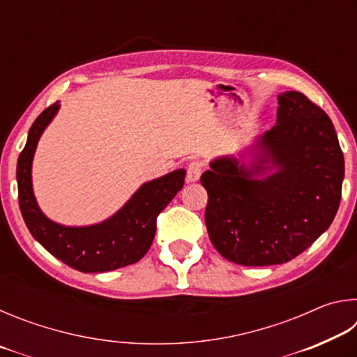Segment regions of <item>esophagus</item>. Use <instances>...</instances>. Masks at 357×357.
<instances>
[{"instance_id":"esophagus-1","label":"esophagus","mask_w":357,"mask_h":357,"mask_svg":"<svg viewBox=\"0 0 357 357\" xmlns=\"http://www.w3.org/2000/svg\"><path fill=\"white\" fill-rule=\"evenodd\" d=\"M202 172H203V167L200 162H190L189 165H187V183H197L198 179L202 176Z\"/></svg>"}]
</instances>
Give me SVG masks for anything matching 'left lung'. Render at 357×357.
<instances>
[{
	"mask_svg": "<svg viewBox=\"0 0 357 357\" xmlns=\"http://www.w3.org/2000/svg\"><path fill=\"white\" fill-rule=\"evenodd\" d=\"M273 129L202 174L215 250L243 266L287 263L310 247L337 214L345 160L334 124L302 93L277 96Z\"/></svg>",
	"mask_w": 357,
	"mask_h": 357,
	"instance_id": "obj_1",
	"label": "left lung"
}]
</instances>
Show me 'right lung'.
<instances>
[{"label":"right lung","mask_w":357,"mask_h":357,"mask_svg":"<svg viewBox=\"0 0 357 357\" xmlns=\"http://www.w3.org/2000/svg\"><path fill=\"white\" fill-rule=\"evenodd\" d=\"M59 107L58 100L36 118L17 162L19 204L29 233L53 257L80 273H108L140 261L154 241L157 215L183 189L185 170L142 184L123 208L94 225L69 227L50 220L34 197L31 172L38 143Z\"/></svg>","instance_id":"add662e5"}]
</instances>
